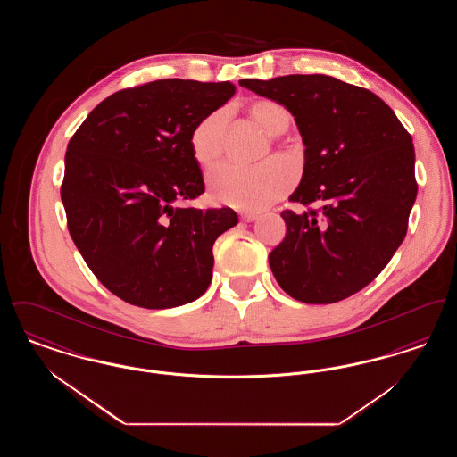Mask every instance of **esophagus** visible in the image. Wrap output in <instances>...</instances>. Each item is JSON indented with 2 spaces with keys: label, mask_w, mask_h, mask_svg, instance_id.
<instances>
[{
  "label": "esophagus",
  "mask_w": 457,
  "mask_h": 457,
  "mask_svg": "<svg viewBox=\"0 0 457 457\" xmlns=\"http://www.w3.org/2000/svg\"><path fill=\"white\" fill-rule=\"evenodd\" d=\"M239 218H241V220H245V222H252V220H255L259 216L255 212H241Z\"/></svg>",
  "instance_id": "1"
}]
</instances>
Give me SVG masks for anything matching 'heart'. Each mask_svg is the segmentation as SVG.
<instances>
[{
	"label": "heart",
	"instance_id": "b5f03b06",
	"mask_svg": "<svg viewBox=\"0 0 457 457\" xmlns=\"http://www.w3.org/2000/svg\"><path fill=\"white\" fill-rule=\"evenodd\" d=\"M248 111L272 137L281 135L291 125L289 111L278 101L261 99L252 103ZM228 120L226 109H216L198 120L192 129L190 149L200 166L211 168L222 157L228 142ZM207 185L211 196L219 204L241 211H262L291 188L293 171L279 159L257 166L222 164L209 173Z\"/></svg>",
	"mask_w": 457,
	"mask_h": 457
}]
</instances>
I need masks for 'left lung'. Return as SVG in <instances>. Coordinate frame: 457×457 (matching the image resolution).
I'll use <instances>...</instances> for the list:
<instances>
[{
	"label": "left lung",
	"mask_w": 457,
	"mask_h": 457,
	"mask_svg": "<svg viewBox=\"0 0 457 457\" xmlns=\"http://www.w3.org/2000/svg\"><path fill=\"white\" fill-rule=\"evenodd\" d=\"M239 86L289 109L303 138V178L289 200L306 211L281 212L286 237L269 255L276 281L303 303L349 298L406 237L418 192L411 135L369 88L328 75Z\"/></svg>",
	"instance_id": "1"
}]
</instances>
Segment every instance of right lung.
<instances>
[{
	"label": "right lung",
	"instance_id": "obj_1",
	"mask_svg": "<svg viewBox=\"0 0 457 457\" xmlns=\"http://www.w3.org/2000/svg\"><path fill=\"white\" fill-rule=\"evenodd\" d=\"M235 90L181 79L123 88L70 138L62 183L68 231L94 276L123 302L173 308L209 287L214 241L238 216L176 204L205 190L192 129Z\"/></svg>",
	"mask_w": 457,
	"mask_h": 457
}]
</instances>
